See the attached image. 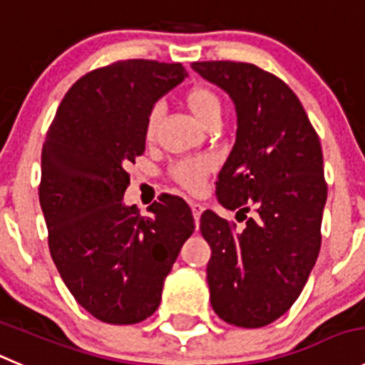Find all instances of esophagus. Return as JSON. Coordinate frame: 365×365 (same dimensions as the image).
<instances>
[{
    "label": "esophagus",
    "mask_w": 365,
    "mask_h": 365,
    "mask_svg": "<svg viewBox=\"0 0 365 365\" xmlns=\"http://www.w3.org/2000/svg\"><path fill=\"white\" fill-rule=\"evenodd\" d=\"M190 206H192L193 218H195V225H197V229H199V220H200V215H202V211H204V206L200 202H195V200H192V202H190Z\"/></svg>",
    "instance_id": "1"
}]
</instances>
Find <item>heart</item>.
<instances>
[{
    "label": "heart",
    "mask_w": 365,
    "mask_h": 365,
    "mask_svg": "<svg viewBox=\"0 0 365 365\" xmlns=\"http://www.w3.org/2000/svg\"><path fill=\"white\" fill-rule=\"evenodd\" d=\"M182 103L193 118L202 127H207L213 121L220 120L222 102L217 93L207 86H192L182 95ZM159 125V109H152L145 121V140L152 141ZM211 172V163L207 159H186L173 166L172 175L182 188L197 192L204 185L206 177Z\"/></svg>",
    "instance_id": "obj_1"
}]
</instances>
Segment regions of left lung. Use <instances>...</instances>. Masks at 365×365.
Segmentation results:
<instances>
[{
    "instance_id": "8db88e82",
    "label": "left lung",
    "mask_w": 365,
    "mask_h": 365,
    "mask_svg": "<svg viewBox=\"0 0 365 365\" xmlns=\"http://www.w3.org/2000/svg\"><path fill=\"white\" fill-rule=\"evenodd\" d=\"M202 78L231 96L237 141L218 173L217 199L255 218L237 224L204 211L211 247L207 284L222 321L262 328L289 310L317 262L328 195L322 150L299 98L272 73L247 62H193Z\"/></svg>"
}]
</instances>
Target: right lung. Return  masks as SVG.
Returning a JSON list of instances; mask_svg holds the SVG:
<instances>
[{"mask_svg":"<svg viewBox=\"0 0 365 365\" xmlns=\"http://www.w3.org/2000/svg\"><path fill=\"white\" fill-rule=\"evenodd\" d=\"M186 76L180 64L145 58L95 69L66 93L48 128L39 186L48 245L76 303L98 321L150 317L195 231L179 197L161 195L150 217L123 204L130 182L125 168L145 152L148 113Z\"/></svg>","mask_w":365,"mask_h":365,"instance_id":"1","label":"right lung"}]
</instances>
